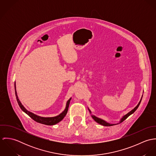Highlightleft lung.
I'll use <instances>...</instances> for the list:
<instances>
[{
    "label": "left lung",
    "instance_id": "1",
    "mask_svg": "<svg viewBox=\"0 0 156 156\" xmlns=\"http://www.w3.org/2000/svg\"><path fill=\"white\" fill-rule=\"evenodd\" d=\"M141 100H142V98L140 99V100L139 103H138V105L136 106V107H135L132 111H131L130 112H129L127 114H126V115H124V116L122 118V119H121V121H120L119 123H121V122H122V121H124V120H126V119H127V118H128L130 115H132V113H133L134 112L136 111V109L138 108V107H139V105H140V103ZM89 112H90V111H89ZM92 118H93V119H94L97 122H98V124H101V125L105 126H114V125H116V124H119V123H118V124H109V123L106 122V121H105L104 120H103V119H100V118H97V117H96V116H94V115H92Z\"/></svg>",
    "mask_w": 156,
    "mask_h": 156
}]
</instances>
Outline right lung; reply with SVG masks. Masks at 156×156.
I'll return each mask as SVG.
<instances>
[{
  "instance_id": "1",
  "label": "right lung",
  "mask_w": 156,
  "mask_h": 156,
  "mask_svg": "<svg viewBox=\"0 0 156 156\" xmlns=\"http://www.w3.org/2000/svg\"><path fill=\"white\" fill-rule=\"evenodd\" d=\"M15 89H16V83H15ZM15 94H16V98H17V103L20 106V108H21V109L23 111L25 112L27 115H28L32 119H33L35 121L45 124V125H47V126H52V125H55L57 123H58L59 122H60L61 121H62L63 119V118L65 117V116L67 115L68 109V107H69V102L71 100V98L69 99L68 100L67 103V105H66V108L64 110V111L62 112L61 114H59V115L55 116V117H48V118H44V117H41L39 116H37L34 113H32V112L27 111L24 108V106L22 105V103H20L17 95V92L16 90L15 91Z\"/></svg>"
}]
</instances>
